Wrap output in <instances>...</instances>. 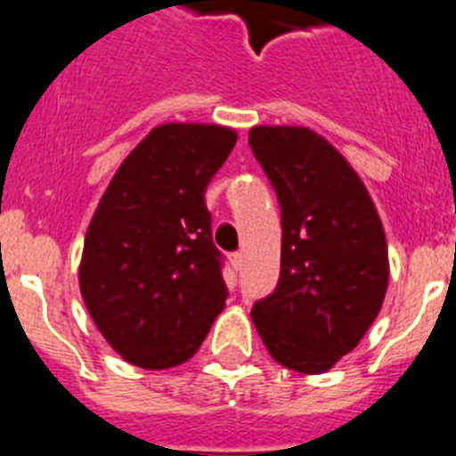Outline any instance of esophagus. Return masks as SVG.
Instances as JSON below:
<instances>
[{"label": "esophagus", "mask_w": 456, "mask_h": 456, "mask_svg": "<svg viewBox=\"0 0 456 456\" xmlns=\"http://www.w3.org/2000/svg\"><path fill=\"white\" fill-rule=\"evenodd\" d=\"M243 261H245L243 252H233V255H232V266L236 268V271H240V268H243Z\"/></svg>", "instance_id": "34e87169"}]
</instances>
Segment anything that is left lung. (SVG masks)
Wrapping results in <instances>:
<instances>
[{
	"instance_id": "8db88e82",
	"label": "left lung",
	"mask_w": 456,
	"mask_h": 456,
	"mask_svg": "<svg viewBox=\"0 0 456 456\" xmlns=\"http://www.w3.org/2000/svg\"><path fill=\"white\" fill-rule=\"evenodd\" d=\"M252 153L282 216L280 282L252 307L268 354L322 374L354 351L386 298L390 264L381 217L346 158L298 126H255Z\"/></svg>"
}]
</instances>
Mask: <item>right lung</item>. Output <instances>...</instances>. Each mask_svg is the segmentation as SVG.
<instances>
[{
    "label": "right lung",
    "mask_w": 456,
    "mask_h": 456,
    "mask_svg": "<svg viewBox=\"0 0 456 456\" xmlns=\"http://www.w3.org/2000/svg\"><path fill=\"white\" fill-rule=\"evenodd\" d=\"M233 144L224 126H158L121 162L91 217L82 298L130 365H181L224 310L223 255L204 192Z\"/></svg>",
    "instance_id": "add662e5"
}]
</instances>
